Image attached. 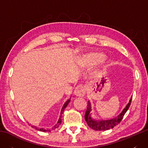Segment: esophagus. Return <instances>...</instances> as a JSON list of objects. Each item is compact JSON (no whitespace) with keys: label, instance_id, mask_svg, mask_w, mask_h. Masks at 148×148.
I'll return each instance as SVG.
<instances>
[{"label":"esophagus","instance_id":"34e87169","mask_svg":"<svg viewBox=\"0 0 148 148\" xmlns=\"http://www.w3.org/2000/svg\"><path fill=\"white\" fill-rule=\"evenodd\" d=\"M86 93V88L84 86H77L74 90V94L77 97H84Z\"/></svg>","mask_w":148,"mask_h":148}]
</instances>
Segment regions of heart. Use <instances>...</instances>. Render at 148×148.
<instances>
[{
    "instance_id": "obj_1",
    "label": "heart",
    "mask_w": 148,
    "mask_h": 148,
    "mask_svg": "<svg viewBox=\"0 0 148 148\" xmlns=\"http://www.w3.org/2000/svg\"><path fill=\"white\" fill-rule=\"evenodd\" d=\"M103 56L101 53H92L84 56V62L87 64H92V63L99 61L102 59Z\"/></svg>"
}]
</instances>
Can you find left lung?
<instances>
[{"mask_svg":"<svg viewBox=\"0 0 148 148\" xmlns=\"http://www.w3.org/2000/svg\"><path fill=\"white\" fill-rule=\"evenodd\" d=\"M132 99V97L130 99L129 102L127 105L126 108H125L123 111L121 112V114L118 117H116L114 119H110V120H102V121H97L93 119L91 117L90 111H92L91 109V103L88 101V107L86 109V111L85 112V115H84V119L86 121L87 124L88 126L93 130H97V131H103V130H109L111 128H114L116 125H118L119 123L122 120L123 118L125 115V113L127 111V110L129 108V107L131 104Z\"/></svg>","mask_w":148,"mask_h":148,"instance_id":"obj_1","label":"left lung"}]
</instances>
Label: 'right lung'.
Here are the masks:
<instances>
[{"label": "right lung", "instance_id": "1", "mask_svg": "<svg viewBox=\"0 0 148 148\" xmlns=\"http://www.w3.org/2000/svg\"><path fill=\"white\" fill-rule=\"evenodd\" d=\"M69 102H70V99H69V100H67V101L66 102L64 103V106H63V108H62V109L61 113H60V118H59V119H58L57 124H56L54 127H53L51 130H55V128H56L57 127H58L59 125L61 124V123H62V116L63 112H64V109H65L66 107L67 106V105H68V103H69ZM31 127H32V128H36V130H37L42 131V132H51V129H45V128H37V127L32 126H32H31Z\"/></svg>", "mask_w": 148, "mask_h": 148}]
</instances>
